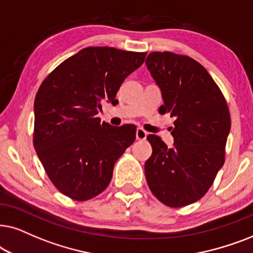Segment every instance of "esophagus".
Listing matches in <instances>:
<instances>
[{
  "label": "esophagus",
  "mask_w": 253,
  "mask_h": 253,
  "mask_svg": "<svg viewBox=\"0 0 253 253\" xmlns=\"http://www.w3.org/2000/svg\"><path fill=\"white\" fill-rule=\"evenodd\" d=\"M147 135H148V134L144 129H142V128H137L136 129V139L137 140H146Z\"/></svg>",
  "instance_id": "1"
}]
</instances>
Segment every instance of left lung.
I'll list each match as a JSON object with an SVG mask.
<instances>
[{
	"mask_svg": "<svg viewBox=\"0 0 253 253\" xmlns=\"http://www.w3.org/2000/svg\"><path fill=\"white\" fill-rule=\"evenodd\" d=\"M146 65L162 92L160 113L176 118L171 148L160 136H147L153 147L144 164L148 186L167 206H187L206 194L223 166L231 125L228 105L207 70L192 58L153 52Z\"/></svg>",
	"mask_w": 253,
	"mask_h": 253,
	"instance_id": "left-lung-1",
	"label": "left lung"
}]
</instances>
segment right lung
Segmentation results:
<instances>
[{
    "mask_svg": "<svg viewBox=\"0 0 253 253\" xmlns=\"http://www.w3.org/2000/svg\"><path fill=\"white\" fill-rule=\"evenodd\" d=\"M147 53L86 47L43 80L35 99L33 144L47 176L77 201L109 186L114 163L134 142L136 127H116L97 117L102 103L118 104L124 80Z\"/></svg>",
    "mask_w": 253,
    "mask_h": 253,
    "instance_id": "add662e5",
    "label": "right lung"
}]
</instances>
